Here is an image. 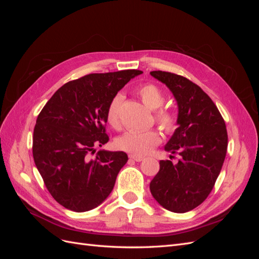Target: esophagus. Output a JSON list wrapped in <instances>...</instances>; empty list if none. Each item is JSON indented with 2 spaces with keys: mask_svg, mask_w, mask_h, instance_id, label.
<instances>
[{
  "mask_svg": "<svg viewBox=\"0 0 259 259\" xmlns=\"http://www.w3.org/2000/svg\"><path fill=\"white\" fill-rule=\"evenodd\" d=\"M130 159L134 160L136 162H142L144 160L143 156H138V155H134V154H130Z\"/></svg>",
  "mask_w": 259,
  "mask_h": 259,
  "instance_id": "esophagus-1",
  "label": "esophagus"
}]
</instances>
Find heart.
Masks as SVG:
<instances>
[{
    "label": "heart",
    "instance_id": "heart-1",
    "mask_svg": "<svg viewBox=\"0 0 259 259\" xmlns=\"http://www.w3.org/2000/svg\"><path fill=\"white\" fill-rule=\"evenodd\" d=\"M138 95L143 103L151 110L159 109L164 103V95L161 90L153 84H146L138 90ZM123 96L121 94L115 95L107 109V121L112 127H119V111ZM155 120L161 127L166 132H171L176 127V117L170 111L161 109L155 114ZM161 143V135L158 131H128L116 139V146L123 151L134 155H146Z\"/></svg>",
    "mask_w": 259,
    "mask_h": 259
}]
</instances>
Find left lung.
I'll use <instances>...</instances> for the list:
<instances>
[{
	"instance_id": "1",
	"label": "left lung",
	"mask_w": 259,
	"mask_h": 259,
	"mask_svg": "<svg viewBox=\"0 0 259 259\" xmlns=\"http://www.w3.org/2000/svg\"><path fill=\"white\" fill-rule=\"evenodd\" d=\"M150 74L167 86L177 103L178 127L164 149L180 155L176 164L160 161L150 191L164 208L186 213L208 197L221 173L228 146L226 124L213 100L197 84L170 72Z\"/></svg>"
}]
</instances>
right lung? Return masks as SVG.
<instances>
[{
    "mask_svg": "<svg viewBox=\"0 0 259 259\" xmlns=\"http://www.w3.org/2000/svg\"><path fill=\"white\" fill-rule=\"evenodd\" d=\"M143 71L92 73L54 94L36 119L33 159L44 184L59 204L73 211L100 205L111 193L128 156L99 150L107 144V109L117 92Z\"/></svg>",
    "mask_w": 259,
    "mask_h": 259,
    "instance_id": "1",
    "label": "right lung"
}]
</instances>
